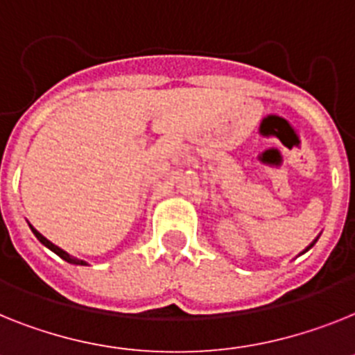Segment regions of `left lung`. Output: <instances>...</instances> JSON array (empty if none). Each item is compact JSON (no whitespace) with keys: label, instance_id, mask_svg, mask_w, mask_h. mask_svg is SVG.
Instances as JSON below:
<instances>
[{"label":"left lung","instance_id":"obj_1","mask_svg":"<svg viewBox=\"0 0 355 355\" xmlns=\"http://www.w3.org/2000/svg\"><path fill=\"white\" fill-rule=\"evenodd\" d=\"M318 238H320V236H315V238H314V240H312V242H311V243H309V245H306V247H305V249H303V251H302V252H300V254H305V252H306V251H309V249H312V245H314V243H315V242H318ZM300 254H297V256H300Z\"/></svg>","mask_w":355,"mask_h":355}]
</instances>
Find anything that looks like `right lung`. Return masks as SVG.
<instances>
[{
    "mask_svg": "<svg viewBox=\"0 0 355 355\" xmlns=\"http://www.w3.org/2000/svg\"><path fill=\"white\" fill-rule=\"evenodd\" d=\"M28 225H31V223H28ZM31 229H32V233H34V236L37 238V240H40V242L43 243L44 247H49L50 251L55 252V254H58L59 258H62V260L68 261V263H71V265H88L85 260H81V258H76V256L68 254L67 251H62L61 247H58V245H55V243H52V242H50V240H46V238H44L43 234H41L40 231H37V229L32 227V225H31Z\"/></svg>",
    "mask_w": 355,
    "mask_h": 355,
    "instance_id": "right-lung-1",
    "label": "right lung"
}]
</instances>
